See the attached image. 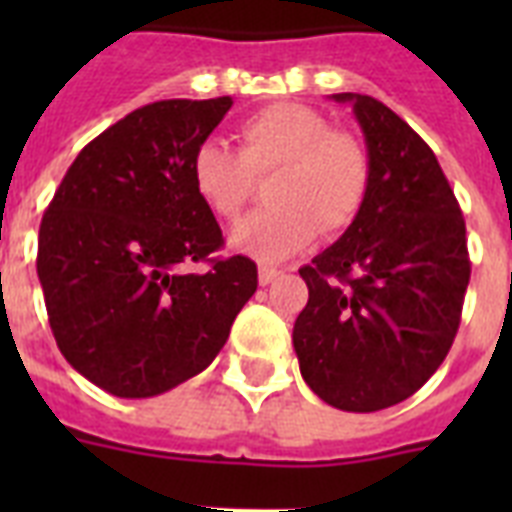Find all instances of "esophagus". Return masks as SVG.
Wrapping results in <instances>:
<instances>
[{
  "label": "esophagus",
  "instance_id": "34e87169",
  "mask_svg": "<svg viewBox=\"0 0 512 512\" xmlns=\"http://www.w3.org/2000/svg\"><path fill=\"white\" fill-rule=\"evenodd\" d=\"M257 276H260V284H271L273 279H276V276H281V271L279 268H273V265H260V271H257Z\"/></svg>",
  "mask_w": 512,
  "mask_h": 512
}]
</instances>
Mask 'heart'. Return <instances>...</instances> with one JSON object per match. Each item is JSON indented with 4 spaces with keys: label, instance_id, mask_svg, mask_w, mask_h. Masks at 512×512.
Returning <instances> with one entry per match:
<instances>
[{
    "label": "heart",
    "instance_id": "obj_1",
    "mask_svg": "<svg viewBox=\"0 0 512 512\" xmlns=\"http://www.w3.org/2000/svg\"><path fill=\"white\" fill-rule=\"evenodd\" d=\"M239 151L204 140L191 156L193 191L217 217L233 220L271 175L273 207L241 220L231 244L273 263L297 255L316 236L335 239L356 223L372 185V159L356 135L332 130L316 108L276 103L239 124Z\"/></svg>",
    "mask_w": 512,
    "mask_h": 512
}]
</instances>
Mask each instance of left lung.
<instances>
[{
	"instance_id": "1",
	"label": "left lung",
	"mask_w": 512,
	"mask_h": 512,
	"mask_svg": "<svg viewBox=\"0 0 512 512\" xmlns=\"http://www.w3.org/2000/svg\"><path fill=\"white\" fill-rule=\"evenodd\" d=\"M353 103L372 185L340 241L300 268L295 321L303 380L329 406L380 412L425 385L452 348L470 281L465 217L436 154L385 103Z\"/></svg>"
}]
</instances>
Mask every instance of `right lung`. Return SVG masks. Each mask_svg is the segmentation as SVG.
Returning a JSON list of instances; mask_svg holds the SVG:
<instances>
[{"label": "right lung", "instance_id": "right-lung-1", "mask_svg": "<svg viewBox=\"0 0 512 512\" xmlns=\"http://www.w3.org/2000/svg\"><path fill=\"white\" fill-rule=\"evenodd\" d=\"M231 98L159 100L87 143L39 225L50 329L76 372L148 398L204 372L257 289V265L217 257L223 231L196 196L191 156ZM207 262L204 274L187 265Z\"/></svg>", "mask_w": 512, "mask_h": 512}]
</instances>
